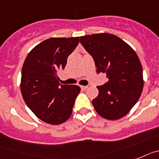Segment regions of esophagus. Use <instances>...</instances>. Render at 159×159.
I'll use <instances>...</instances> for the list:
<instances>
[{
	"instance_id": "1",
	"label": "esophagus",
	"mask_w": 159,
	"mask_h": 159,
	"mask_svg": "<svg viewBox=\"0 0 159 159\" xmlns=\"http://www.w3.org/2000/svg\"><path fill=\"white\" fill-rule=\"evenodd\" d=\"M87 88L88 86H86V85H81V89H82V90H85Z\"/></svg>"
}]
</instances>
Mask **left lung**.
I'll use <instances>...</instances> for the list:
<instances>
[{"label":"left lung","mask_w":159,"mask_h":159,"mask_svg":"<svg viewBox=\"0 0 159 159\" xmlns=\"http://www.w3.org/2000/svg\"><path fill=\"white\" fill-rule=\"evenodd\" d=\"M80 42L93 57L97 73H106L109 79L97 86L98 95L92 101L96 112L108 120L122 118L143 92V67L137 53L111 34L85 35L80 37Z\"/></svg>","instance_id":"left-lung-1"}]
</instances>
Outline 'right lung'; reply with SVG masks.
<instances>
[{
	"label": "right lung",
	"instance_id": "1",
	"mask_svg": "<svg viewBox=\"0 0 159 159\" xmlns=\"http://www.w3.org/2000/svg\"><path fill=\"white\" fill-rule=\"evenodd\" d=\"M79 38H51L35 46L26 57L21 70L20 91L25 102L38 118L59 125L72 114L81 89L60 85L58 72L64 70L69 55Z\"/></svg>",
	"mask_w": 159,
	"mask_h": 159
}]
</instances>
